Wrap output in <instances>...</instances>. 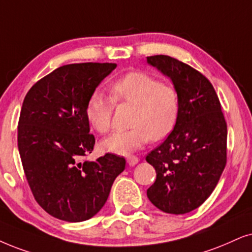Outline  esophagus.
I'll use <instances>...</instances> for the list:
<instances>
[{"label": "esophagus", "mask_w": 252, "mask_h": 252, "mask_svg": "<svg viewBox=\"0 0 252 252\" xmlns=\"http://www.w3.org/2000/svg\"><path fill=\"white\" fill-rule=\"evenodd\" d=\"M126 161H128L129 166H135V165L138 164L139 159L136 157V156H130V157H128V159H126Z\"/></svg>", "instance_id": "1"}]
</instances>
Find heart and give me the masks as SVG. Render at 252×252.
<instances>
[{
	"mask_svg": "<svg viewBox=\"0 0 252 252\" xmlns=\"http://www.w3.org/2000/svg\"><path fill=\"white\" fill-rule=\"evenodd\" d=\"M114 102L135 106L131 129L113 132L101 143L104 151L128 156L152 139L160 141L170 135L179 115V96L173 86L159 82L144 72H131L110 85ZM113 102L94 92L86 103V119L93 129L104 133L110 129Z\"/></svg>",
	"mask_w": 252,
	"mask_h": 252,
	"instance_id": "heart-1",
	"label": "heart"
}]
</instances>
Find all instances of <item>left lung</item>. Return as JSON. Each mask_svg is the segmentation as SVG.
<instances>
[{"label": "left lung", "mask_w": 252, "mask_h": 252, "mask_svg": "<svg viewBox=\"0 0 252 252\" xmlns=\"http://www.w3.org/2000/svg\"><path fill=\"white\" fill-rule=\"evenodd\" d=\"M173 84L179 115L167 138L146 156L157 178L149 200L168 214H186L208 199L227 163V123L205 75L168 56L146 57Z\"/></svg>", "instance_id": "left-lung-1"}]
</instances>
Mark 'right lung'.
<instances>
[{
  "label": "right lung",
  "instance_id": "right-lung-1",
  "mask_svg": "<svg viewBox=\"0 0 252 252\" xmlns=\"http://www.w3.org/2000/svg\"><path fill=\"white\" fill-rule=\"evenodd\" d=\"M116 63H71L36 82L22 106L18 150L36 201L53 218L82 222L96 215L109 196L126 159L107 154L95 161V138L85 108Z\"/></svg>",
  "mask_w": 252,
  "mask_h": 252
}]
</instances>
